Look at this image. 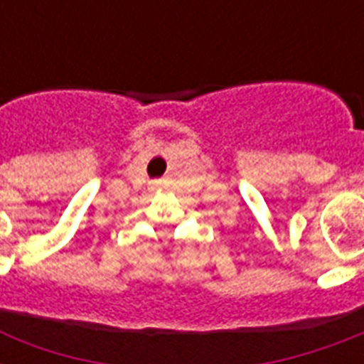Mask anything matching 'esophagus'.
I'll return each instance as SVG.
<instances>
[{
    "instance_id": "34e87169",
    "label": "esophagus",
    "mask_w": 364,
    "mask_h": 364,
    "mask_svg": "<svg viewBox=\"0 0 364 364\" xmlns=\"http://www.w3.org/2000/svg\"><path fill=\"white\" fill-rule=\"evenodd\" d=\"M153 187H159V181H153Z\"/></svg>"
}]
</instances>
